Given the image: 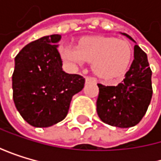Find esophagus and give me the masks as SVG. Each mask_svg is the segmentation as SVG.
Masks as SVG:
<instances>
[{
	"instance_id": "34e87169",
	"label": "esophagus",
	"mask_w": 161,
	"mask_h": 161,
	"mask_svg": "<svg viewBox=\"0 0 161 161\" xmlns=\"http://www.w3.org/2000/svg\"><path fill=\"white\" fill-rule=\"evenodd\" d=\"M91 82H97V79L94 77H86V83H91Z\"/></svg>"
}]
</instances>
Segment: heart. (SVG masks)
<instances>
[{
  "instance_id": "b5f03b06",
  "label": "heart",
  "mask_w": 161,
  "mask_h": 161,
  "mask_svg": "<svg viewBox=\"0 0 161 161\" xmlns=\"http://www.w3.org/2000/svg\"><path fill=\"white\" fill-rule=\"evenodd\" d=\"M61 57L70 66L92 62L95 74L106 81H115L125 74L131 62L132 47L125 39L91 36L80 39L78 46H63Z\"/></svg>"
}]
</instances>
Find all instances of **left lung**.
Returning a JSON list of instances; mask_svg holds the SVG:
<instances>
[{
	"instance_id": "left-lung-1",
	"label": "left lung",
	"mask_w": 161,
	"mask_h": 161,
	"mask_svg": "<svg viewBox=\"0 0 161 161\" xmlns=\"http://www.w3.org/2000/svg\"><path fill=\"white\" fill-rule=\"evenodd\" d=\"M134 43L135 40L125 33ZM99 94L97 100V112L99 119L109 125L127 128L136 125L144 117L150 105L152 89V70L147 54L136 43L134 60L118 86L97 84Z\"/></svg>"
}]
</instances>
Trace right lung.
<instances>
[{
  "label": "right lung",
  "mask_w": 161,
  "mask_h": 161,
  "mask_svg": "<svg viewBox=\"0 0 161 161\" xmlns=\"http://www.w3.org/2000/svg\"><path fill=\"white\" fill-rule=\"evenodd\" d=\"M61 35L43 36L27 44L15 57L12 90L15 107L35 127L63 121L72 97L82 91L85 79L63 70L58 51Z\"/></svg>",
  "instance_id": "1"
}]
</instances>
